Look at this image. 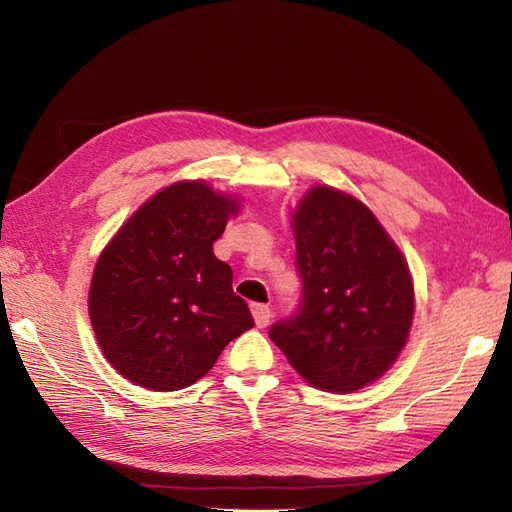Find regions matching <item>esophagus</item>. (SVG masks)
I'll return each mask as SVG.
<instances>
[{"label": "esophagus", "mask_w": 512, "mask_h": 512, "mask_svg": "<svg viewBox=\"0 0 512 512\" xmlns=\"http://www.w3.org/2000/svg\"><path fill=\"white\" fill-rule=\"evenodd\" d=\"M250 312H253L257 328H266V325L270 323V317H273V312H270V308L264 306V303H255V306L250 308Z\"/></svg>", "instance_id": "34e87169"}]
</instances>
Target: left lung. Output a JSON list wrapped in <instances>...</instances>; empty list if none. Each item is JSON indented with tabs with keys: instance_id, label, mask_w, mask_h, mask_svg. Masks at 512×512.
Returning <instances> with one entry per match:
<instances>
[{
	"instance_id": "left-lung-1",
	"label": "left lung",
	"mask_w": 512,
	"mask_h": 512,
	"mask_svg": "<svg viewBox=\"0 0 512 512\" xmlns=\"http://www.w3.org/2000/svg\"><path fill=\"white\" fill-rule=\"evenodd\" d=\"M301 308L270 339L312 387L352 394L396 363L413 321L405 255L354 195L312 187L292 213Z\"/></svg>"
}]
</instances>
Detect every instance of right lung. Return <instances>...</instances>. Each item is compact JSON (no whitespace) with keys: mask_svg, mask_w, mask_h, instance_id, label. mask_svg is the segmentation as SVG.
<instances>
[{"mask_svg":"<svg viewBox=\"0 0 512 512\" xmlns=\"http://www.w3.org/2000/svg\"><path fill=\"white\" fill-rule=\"evenodd\" d=\"M233 195L204 180L169 184L140 206L96 259L90 321L118 374L154 391L193 385L255 325L213 253Z\"/></svg>","mask_w":512,"mask_h":512,"instance_id":"add662e5","label":"right lung"}]
</instances>
